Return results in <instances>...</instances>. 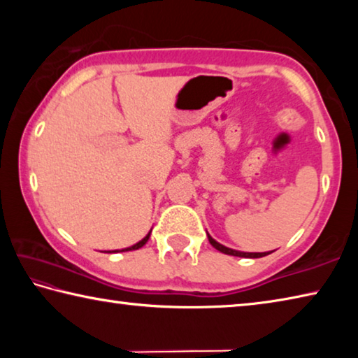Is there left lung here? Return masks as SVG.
<instances>
[{
  "label": "left lung",
  "mask_w": 358,
  "mask_h": 358,
  "mask_svg": "<svg viewBox=\"0 0 358 358\" xmlns=\"http://www.w3.org/2000/svg\"><path fill=\"white\" fill-rule=\"evenodd\" d=\"M208 235V234H207ZM208 241L211 243V246L213 248H216L217 251H221V252H224V254H229V256H237V257H250V259H257V257H264V256H266V254H270V252H273V251H270V252H241V251H235V250H230V248H227V246H224V245H221V243H217L216 240H213L208 235Z\"/></svg>",
  "instance_id": "obj_1"
}]
</instances>
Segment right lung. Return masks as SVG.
<instances>
[{
  "label": "right lung",
  "mask_w": 358,
  "mask_h": 358,
  "mask_svg": "<svg viewBox=\"0 0 358 358\" xmlns=\"http://www.w3.org/2000/svg\"><path fill=\"white\" fill-rule=\"evenodd\" d=\"M150 234H151V230H150V232L147 234V235H145V237L141 240V241H138V243H136V245H132V246H129V248H124V250H121V252H123V251H132V250H138V248H142L145 243H147V241H148V238H150ZM112 252H120L118 250L117 251H112Z\"/></svg>",
  "instance_id": "add662e5"
}]
</instances>
